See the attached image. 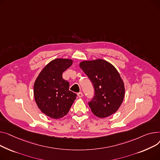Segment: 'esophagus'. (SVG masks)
<instances>
[{
	"label": "esophagus",
	"instance_id": "1",
	"mask_svg": "<svg viewBox=\"0 0 160 160\" xmlns=\"http://www.w3.org/2000/svg\"><path fill=\"white\" fill-rule=\"evenodd\" d=\"M78 96L79 98H82L83 94H82V92H79V93H78Z\"/></svg>",
	"mask_w": 160,
	"mask_h": 160
}]
</instances>
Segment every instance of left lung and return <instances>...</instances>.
I'll return each mask as SVG.
<instances>
[{
	"label": "left lung",
	"instance_id": "1",
	"mask_svg": "<svg viewBox=\"0 0 160 160\" xmlns=\"http://www.w3.org/2000/svg\"><path fill=\"white\" fill-rule=\"evenodd\" d=\"M79 66L94 89V96L88 102L92 113L100 118L115 113L125 96L124 83L116 68L102 59L84 61Z\"/></svg>",
	"mask_w": 160,
	"mask_h": 160
}]
</instances>
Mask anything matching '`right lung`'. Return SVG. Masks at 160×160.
I'll list each match as a JSON object with an SVG mask.
<instances>
[{
	"mask_svg": "<svg viewBox=\"0 0 160 160\" xmlns=\"http://www.w3.org/2000/svg\"><path fill=\"white\" fill-rule=\"evenodd\" d=\"M72 61L56 59L42 69L34 83L35 102L42 112L53 119L68 114L77 94L69 90V82L63 79L62 73Z\"/></svg>",
	"mask_w": 160,
	"mask_h": 160,
	"instance_id": "obj_1",
	"label": "right lung"
}]
</instances>
